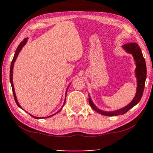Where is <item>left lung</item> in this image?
Instances as JSON below:
<instances>
[{"label":"left lung","instance_id":"obj_1","mask_svg":"<svg viewBox=\"0 0 153 153\" xmlns=\"http://www.w3.org/2000/svg\"><path fill=\"white\" fill-rule=\"evenodd\" d=\"M123 48L125 50L128 52L129 53L132 54L134 60L136 61V76L138 79V86H137V92L135 97L128 105L124 108H121L120 110L115 111H111V112H107V111H103L99 110L98 108L95 107V105L93 104L91 98L89 97V103L91 107L94 111H97L100 114L107 116H116L125 114L130 109V108L134 107L136 105L138 104L143 94L145 81L146 78V66L145 63L144 58L142 55L140 48L139 47L138 44L136 43H128L123 46Z\"/></svg>","mask_w":153,"mask_h":153}]
</instances>
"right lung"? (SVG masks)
<instances>
[{"label": "right lung", "instance_id": "1", "mask_svg": "<svg viewBox=\"0 0 153 153\" xmlns=\"http://www.w3.org/2000/svg\"><path fill=\"white\" fill-rule=\"evenodd\" d=\"M27 38H24V40H23L22 42L19 44V46H18V47H17V50H16V51H15V55H14L13 59V60H12V61H11V67H10V82H11V87H12L13 94V96H14V98H15V102H16V103H17V105L18 107H20V108H22V107H20L19 104V103H18L17 100V98H16V96H15V90H14L13 83V65H14V63H15V60H16V58H17V55H18V54H19V53L20 52V51L22 50V48H23V46H24L25 45V43H26V42H27ZM67 90H68V89H67ZM67 92H66V94H67ZM59 111H58L57 113H59ZM56 113L54 114V115H55ZM53 115H51V116H53ZM31 116H32V115H31ZM32 117H34V118H36V119H38V118H39V117H33V116H32ZM49 117H51V116H49ZM44 118H45V117H44Z\"/></svg>", "mask_w": 153, "mask_h": 153}]
</instances>
